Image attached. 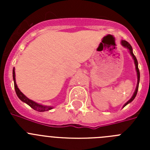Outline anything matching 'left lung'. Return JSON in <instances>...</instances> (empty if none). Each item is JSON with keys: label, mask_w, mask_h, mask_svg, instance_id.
I'll return each mask as SVG.
<instances>
[{"label": "left lung", "mask_w": 150, "mask_h": 150, "mask_svg": "<svg viewBox=\"0 0 150 150\" xmlns=\"http://www.w3.org/2000/svg\"><path fill=\"white\" fill-rule=\"evenodd\" d=\"M121 43H122V45L124 47H125V48H127L128 50H129L130 54H131V55L132 56V58H133V59H134V62L135 68H136V71H137V86H136V89H135L134 92V95H132V97L131 98V99H130L129 100H128V101H127L126 103L124 104V106H123V107H125V106H126L128 104L131 103V102H132V100L135 98L136 95H137V90H138V86H139V82H140V71H139V69H138V62H137V59H136L135 55H134L133 50H132V46H131V45H130L129 43H128V42L125 40H122Z\"/></svg>", "instance_id": "obj_1"}]
</instances>
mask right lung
<instances>
[{"label":"right lung","instance_id":"add662e5","mask_svg":"<svg viewBox=\"0 0 150 150\" xmlns=\"http://www.w3.org/2000/svg\"><path fill=\"white\" fill-rule=\"evenodd\" d=\"M16 75H15V68L13 67V81H14V87H15V90H16V93L17 96L19 99H20L22 101L25 102L28 105L30 106L31 108L34 110H37L38 112H44V111H48L52 110L53 108V107H50V106H45V105H42V104H40L38 103H36L34 102V100H30L29 98H28L25 95H24L22 93V91L19 90V88H18L17 86L16 83Z\"/></svg>","mask_w":150,"mask_h":150}]
</instances>
